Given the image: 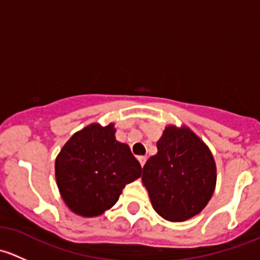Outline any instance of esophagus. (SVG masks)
I'll list each match as a JSON object with an SVG mask.
<instances>
[{
  "label": "esophagus",
  "mask_w": 260,
  "mask_h": 260,
  "mask_svg": "<svg viewBox=\"0 0 260 260\" xmlns=\"http://www.w3.org/2000/svg\"><path fill=\"white\" fill-rule=\"evenodd\" d=\"M146 156H138V161H140V164H141V166H145V164H146Z\"/></svg>",
  "instance_id": "obj_1"
}]
</instances>
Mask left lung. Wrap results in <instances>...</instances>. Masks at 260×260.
I'll use <instances>...</instances> for the list:
<instances>
[{
	"mask_svg": "<svg viewBox=\"0 0 260 260\" xmlns=\"http://www.w3.org/2000/svg\"><path fill=\"white\" fill-rule=\"evenodd\" d=\"M142 182L157 214L185 221L210 201L216 165L209 147L190 128L171 124L157 141V153L146 162Z\"/></svg>",
	"mask_w": 260,
	"mask_h": 260,
	"instance_id": "obj_1",
	"label": "left lung"
}]
</instances>
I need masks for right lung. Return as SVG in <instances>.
Segmentation results:
<instances>
[{
  "label": "right lung",
  "instance_id": "1",
  "mask_svg": "<svg viewBox=\"0 0 260 260\" xmlns=\"http://www.w3.org/2000/svg\"><path fill=\"white\" fill-rule=\"evenodd\" d=\"M113 123L86 125L65 143L55 161V177L68 208L84 217L99 216L119 199L142 167L125 143L115 140Z\"/></svg>",
  "mask_w": 260,
  "mask_h": 260
}]
</instances>
